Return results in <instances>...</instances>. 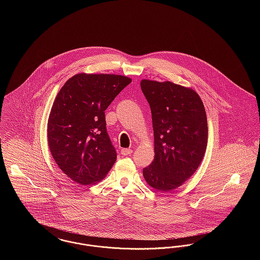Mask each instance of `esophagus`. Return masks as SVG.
<instances>
[{"mask_svg": "<svg viewBox=\"0 0 260 260\" xmlns=\"http://www.w3.org/2000/svg\"><path fill=\"white\" fill-rule=\"evenodd\" d=\"M121 153H122V155H124V156H127V155H131V154L133 153V150L128 148L122 149Z\"/></svg>", "mask_w": 260, "mask_h": 260, "instance_id": "1", "label": "esophagus"}]
</instances>
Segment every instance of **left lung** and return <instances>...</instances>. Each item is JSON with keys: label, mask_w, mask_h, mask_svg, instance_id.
I'll list each match as a JSON object with an SVG mask.
<instances>
[{"label": "left lung", "mask_w": 260, "mask_h": 260, "mask_svg": "<svg viewBox=\"0 0 260 260\" xmlns=\"http://www.w3.org/2000/svg\"><path fill=\"white\" fill-rule=\"evenodd\" d=\"M154 131L155 157L143 169L149 185L168 192L196 172L208 144V121L204 104L191 88L171 82L142 80Z\"/></svg>", "instance_id": "obj_1"}]
</instances>
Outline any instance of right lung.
I'll list each match as a JSON object with an SVG mask.
<instances>
[{
	"label": "right lung",
	"instance_id": "obj_1",
	"mask_svg": "<svg viewBox=\"0 0 260 260\" xmlns=\"http://www.w3.org/2000/svg\"><path fill=\"white\" fill-rule=\"evenodd\" d=\"M131 82L120 75L82 73L59 90L48 122L49 146L59 169L77 183L99 182L116 161L104 111Z\"/></svg>",
	"mask_w": 260,
	"mask_h": 260
}]
</instances>
